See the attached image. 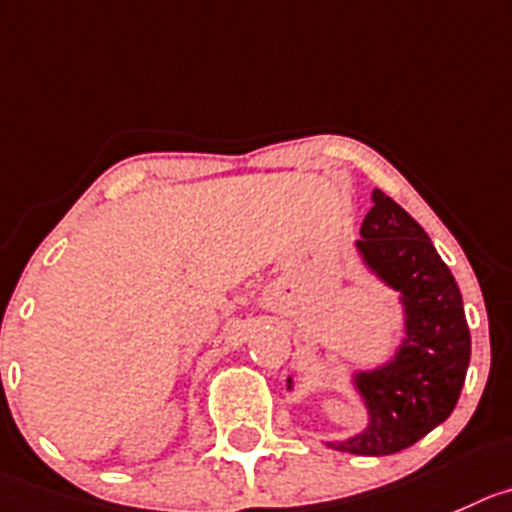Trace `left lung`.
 Segmentation results:
<instances>
[{
  "label": "left lung",
  "mask_w": 512,
  "mask_h": 512,
  "mask_svg": "<svg viewBox=\"0 0 512 512\" xmlns=\"http://www.w3.org/2000/svg\"><path fill=\"white\" fill-rule=\"evenodd\" d=\"M359 236L354 251L364 271L397 291L402 337L384 362L349 374L367 425L352 437L324 442L379 457L407 450L452 415L470 364V329L460 286L425 228L379 188ZM286 389H294V377Z\"/></svg>",
  "instance_id": "left-lung-1"
}]
</instances>
